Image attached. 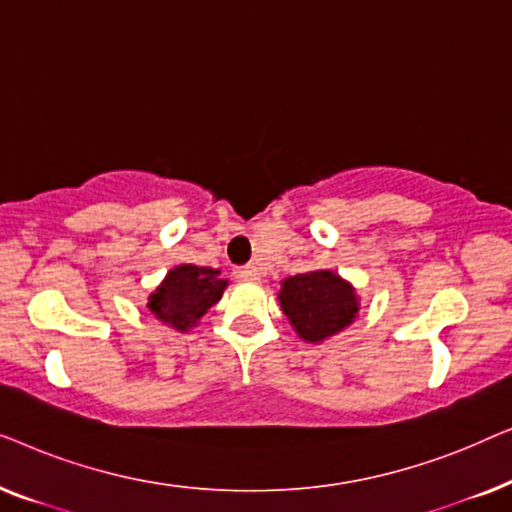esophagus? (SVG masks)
<instances>
[{"label":"esophagus","mask_w":512,"mask_h":512,"mask_svg":"<svg viewBox=\"0 0 512 512\" xmlns=\"http://www.w3.org/2000/svg\"><path fill=\"white\" fill-rule=\"evenodd\" d=\"M261 268H256V265H242V268L235 270V277L237 279H244V282H258L261 279Z\"/></svg>","instance_id":"obj_1"}]
</instances>
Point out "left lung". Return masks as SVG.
I'll use <instances>...</instances> for the list:
<instances>
[{"mask_svg":"<svg viewBox=\"0 0 512 512\" xmlns=\"http://www.w3.org/2000/svg\"><path fill=\"white\" fill-rule=\"evenodd\" d=\"M279 305L305 342H324L347 328L359 314L354 286L333 270H312L286 277Z\"/></svg>","mask_w":512,"mask_h":512,"instance_id":"1","label":"left lung"}]
</instances>
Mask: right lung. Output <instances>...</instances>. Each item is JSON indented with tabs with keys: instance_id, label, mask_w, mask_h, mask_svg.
Returning a JSON list of instances; mask_svg holds the SVG:
<instances>
[{
	"instance_id": "right-lung-1",
	"label": "right lung",
	"mask_w": 512,
	"mask_h": 512,
	"mask_svg": "<svg viewBox=\"0 0 512 512\" xmlns=\"http://www.w3.org/2000/svg\"><path fill=\"white\" fill-rule=\"evenodd\" d=\"M226 286L228 279H221V270L177 265L149 296V310L163 324L186 333L205 317L209 307L219 303Z\"/></svg>"
}]
</instances>
